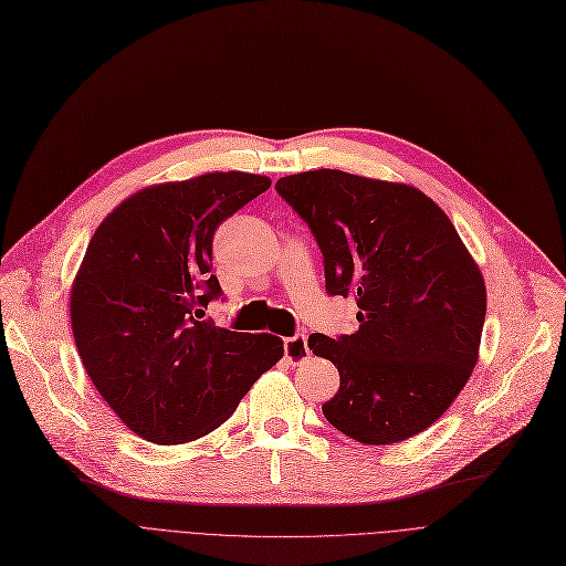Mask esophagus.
<instances>
[{
    "instance_id": "1",
    "label": "esophagus",
    "mask_w": 566,
    "mask_h": 566,
    "mask_svg": "<svg viewBox=\"0 0 566 566\" xmlns=\"http://www.w3.org/2000/svg\"><path fill=\"white\" fill-rule=\"evenodd\" d=\"M307 355H310L307 335H293L284 339V358L289 363H301L303 358H307Z\"/></svg>"
}]
</instances>
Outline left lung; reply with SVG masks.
I'll use <instances>...</instances> for the list:
<instances>
[{"label": "left lung", "instance_id": "obj_1", "mask_svg": "<svg viewBox=\"0 0 566 566\" xmlns=\"http://www.w3.org/2000/svg\"><path fill=\"white\" fill-rule=\"evenodd\" d=\"M275 190L316 238L325 291L360 310L353 335L307 344L339 371L325 420L365 444L422 433L468 382L486 316L454 224L418 188L339 169L284 176Z\"/></svg>", "mask_w": 566, "mask_h": 566}]
</instances>
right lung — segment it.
<instances>
[{
    "label": "right lung",
    "instance_id": "1",
    "mask_svg": "<svg viewBox=\"0 0 566 566\" xmlns=\"http://www.w3.org/2000/svg\"><path fill=\"white\" fill-rule=\"evenodd\" d=\"M271 178L213 171L144 188L88 241L71 289L80 360L107 406L156 444L197 440L229 420L284 344L203 321L222 289L216 229Z\"/></svg>",
    "mask_w": 566,
    "mask_h": 566
}]
</instances>
